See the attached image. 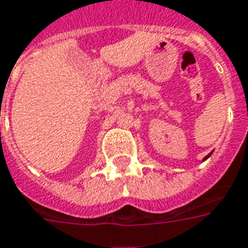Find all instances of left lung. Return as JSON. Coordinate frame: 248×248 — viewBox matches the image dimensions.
<instances>
[{
  "instance_id": "8db88e82",
  "label": "left lung",
  "mask_w": 248,
  "mask_h": 248,
  "mask_svg": "<svg viewBox=\"0 0 248 248\" xmlns=\"http://www.w3.org/2000/svg\"><path fill=\"white\" fill-rule=\"evenodd\" d=\"M211 154H212V153H209L208 155H207V157H205V158H204V160H207V158H208V157H209V155H211Z\"/></svg>"
}]
</instances>
